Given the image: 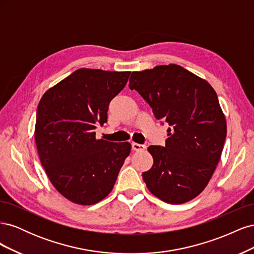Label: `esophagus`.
Listing matches in <instances>:
<instances>
[{"mask_svg": "<svg viewBox=\"0 0 254 254\" xmlns=\"http://www.w3.org/2000/svg\"><path fill=\"white\" fill-rule=\"evenodd\" d=\"M131 147H132V150L134 151H143L146 149V145L139 144V143H132Z\"/></svg>", "mask_w": 254, "mask_h": 254, "instance_id": "34e87169", "label": "esophagus"}]
</instances>
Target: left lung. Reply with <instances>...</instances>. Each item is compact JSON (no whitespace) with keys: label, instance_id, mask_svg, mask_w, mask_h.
<instances>
[{"label":"left lung","instance_id":"8db88e82","mask_svg":"<svg viewBox=\"0 0 254 254\" xmlns=\"http://www.w3.org/2000/svg\"><path fill=\"white\" fill-rule=\"evenodd\" d=\"M136 90L167 129L165 147L147 148L153 164L143 173L152 195L171 204L197 197L209 183L221 157L227 122L216 92L205 79L178 64L132 72Z\"/></svg>","mask_w":254,"mask_h":254}]
</instances>
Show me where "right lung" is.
I'll list each match as a JSON object with an SVG mask.
<instances>
[{"instance_id":"1","label":"right lung","mask_w":254,"mask_h":254,"mask_svg":"<svg viewBox=\"0 0 254 254\" xmlns=\"http://www.w3.org/2000/svg\"><path fill=\"white\" fill-rule=\"evenodd\" d=\"M130 72L82 67L50 88L37 109L35 141L50 181L67 200L92 205L110 194L131 145L97 140L111 99Z\"/></svg>"}]
</instances>
